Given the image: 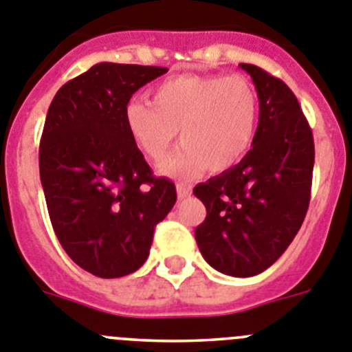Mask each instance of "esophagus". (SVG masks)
Listing matches in <instances>:
<instances>
[{
  "instance_id": "obj_1",
  "label": "esophagus",
  "mask_w": 352,
  "mask_h": 352,
  "mask_svg": "<svg viewBox=\"0 0 352 352\" xmlns=\"http://www.w3.org/2000/svg\"><path fill=\"white\" fill-rule=\"evenodd\" d=\"M176 190H178V199H186L192 195V186L186 185V183H178Z\"/></svg>"
}]
</instances>
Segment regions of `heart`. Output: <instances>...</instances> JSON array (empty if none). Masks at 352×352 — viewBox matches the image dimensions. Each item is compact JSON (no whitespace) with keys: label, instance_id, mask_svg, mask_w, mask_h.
I'll list each match as a JSON object with an SVG mask.
<instances>
[{"label":"heart","instance_id":"b5f03b06","mask_svg":"<svg viewBox=\"0 0 352 352\" xmlns=\"http://www.w3.org/2000/svg\"><path fill=\"white\" fill-rule=\"evenodd\" d=\"M260 101L241 75L169 76L153 89V102L134 98L124 108L131 140L153 162H160L178 136L183 146L160 166L173 178H192L206 167L223 173L253 146Z\"/></svg>","mask_w":352,"mask_h":352}]
</instances>
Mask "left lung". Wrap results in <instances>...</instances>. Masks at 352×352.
Listing matches in <instances>:
<instances>
[{
    "label": "left lung",
    "instance_id": "1",
    "mask_svg": "<svg viewBox=\"0 0 352 352\" xmlns=\"http://www.w3.org/2000/svg\"><path fill=\"white\" fill-rule=\"evenodd\" d=\"M239 66L251 75L260 99L256 136L237 166L193 188L208 211L195 241L212 269L251 277L285 253L304 223L314 138L283 80L254 64Z\"/></svg>",
    "mask_w": 352,
    "mask_h": 352
}]
</instances>
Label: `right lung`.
I'll use <instances>...</instances> for the list:
<instances>
[{"mask_svg":"<svg viewBox=\"0 0 352 352\" xmlns=\"http://www.w3.org/2000/svg\"><path fill=\"white\" fill-rule=\"evenodd\" d=\"M167 67L99 63L57 90L40 141V179L60 246L111 279L146 262L176 186L157 178L124 124L132 94Z\"/></svg>","mask_w":352,"mask_h":352,"instance_id":"right-lung-1","label":"right lung"}]
</instances>
